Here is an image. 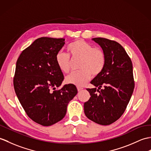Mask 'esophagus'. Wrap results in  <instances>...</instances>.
<instances>
[{"mask_svg": "<svg viewBox=\"0 0 151 151\" xmlns=\"http://www.w3.org/2000/svg\"><path fill=\"white\" fill-rule=\"evenodd\" d=\"M77 89H78V91L80 92V91H81L83 89V88H82V87H77Z\"/></svg>", "mask_w": 151, "mask_h": 151, "instance_id": "esophagus-1", "label": "esophagus"}]
</instances>
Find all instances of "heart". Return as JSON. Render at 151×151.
Here are the masks:
<instances>
[{"instance_id": "b5f03b06", "label": "heart", "mask_w": 151, "mask_h": 151, "mask_svg": "<svg viewBox=\"0 0 151 151\" xmlns=\"http://www.w3.org/2000/svg\"><path fill=\"white\" fill-rule=\"evenodd\" d=\"M67 50L72 60L80 59L78 72L72 73L65 78V82L77 86H82L93 76L102 72L106 63V54L99 47H93L83 40H76L70 44ZM56 62L63 73H68L71 68V60L69 55L58 51L56 55Z\"/></svg>"}]
</instances>
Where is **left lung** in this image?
<instances>
[{
  "label": "left lung",
  "mask_w": 151,
  "mask_h": 151,
  "mask_svg": "<svg viewBox=\"0 0 151 151\" xmlns=\"http://www.w3.org/2000/svg\"><path fill=\"white\" fill-rule=\"evenodd\" d=\"M93 40L102 48L106 63L102 72L91 82L95 87L87 89L91 97L84 103V113L95 123L108 125L121 117L130 101L134 88L132 64L117 42L101 37Z\"/></svg>",
  "instance_id": "1"
}]
</instances>
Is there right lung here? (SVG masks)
I'll return each mask as SVG.
<instances>
[{
	"label": "right lung",
	"mask_w": 151,
	"mask_h": 151,
	"mask_svg": "<svg viewBox=\"0 0 151 151\" xmlns=\"http://www.w3.org/2000/svg\"><path fill=\"white\" fill-rule=\"evenodd\" d=\"M64 41L38 38L23 50L17 61L13 86L17 98L28 116L43 126L62 120L69 102L78 93L73 84L56 90L64 80L55 58Z\"/></svg>",
	"instance_id": "right-lung-1"
}]
</instances>
